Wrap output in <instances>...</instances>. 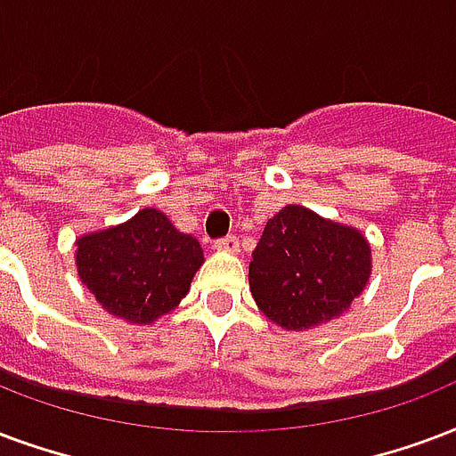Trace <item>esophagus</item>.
Masks as SVG:
<instances>
[{"label":"esophagus","mask_w":456,"mask_h":456,"mask_svg":"<svg viewBox=\"0 0 456 456\" xmlns=\"http://www.w3.org/2000/svg\"><path fill=\"white\" fill-rule=\"evenodd\" d=\"M215 248H217V251L236 253L239 251V239H236L234 234L224 236V239H217V241H215Z\"/></svg>","instance_id":"esophagus-1"}]
</instances>
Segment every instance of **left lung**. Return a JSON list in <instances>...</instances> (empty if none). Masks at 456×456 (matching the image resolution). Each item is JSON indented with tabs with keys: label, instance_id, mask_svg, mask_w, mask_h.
<instances>
[{
	"label": "left lung",
	"instance_id": "left-lung-1",
	"mask_svg": "<svg viewBox=\"0 0 456 456\" xmlns=\"http://www.w3.org/2000/svg\"><path fill=\"white\" fill-rule=\"evenodd\" d=\"M370 277L359 229L287 205L267 220L248 265L256 304L284 330H311L344 313Z\"/></svg>",
	"mask_w": 456,
	"mask_h": 456
}]
</instances>
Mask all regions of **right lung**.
<instances>
[{
    "mask_svg": "<svg viewBox=\"0 0 456 456\" xmlns=\"http://www.w3.org/2000/svg\"><path fill=\"white\" fill-rule=\"evenodd\" d=\"M76 267L81 282L114 318L151 325L179 305L203 265L198 239L145 208L124 224L81 236Z\"/></svg>",
    "mask_w": 456,
    "mask_h": 456,
    "instance_id": "obj_1",
    "label": "right lung"
}]
</instances>
